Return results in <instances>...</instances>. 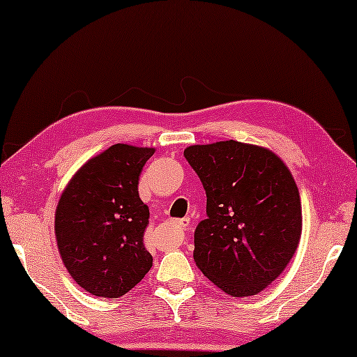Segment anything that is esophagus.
I'll use <instances>...</instances> for the list:
<instances>
[{
  "label": "esophagus",
  "mask_w": 357,
  "mask_h": 357,
  "mask_svg": "<svg viewBox=\"0 0 357 357\" xmlns=\"http://www.w3.org/2000/svg\"><path fill=\"white\" fill-rule=\"evenodd\" d=\"M174 224H175V227L182 229V231H187V229L190 227V221H188V219H182V221H175Z\"/></svg>",
  "instance_id": "34e87169"
}]
</instances>
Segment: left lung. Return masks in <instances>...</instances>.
<instances>
[{
	"instance_id": "8db88e82",
	"label": "left lung",
	"mask_w": 357,
	"mask_h": 357,
	"mask_svg": "<svg viewBox=\"0 0 357 357\" xmlns=\"http://www.w3.org/2000/svg\"><path fill=\"white\" fill-rule=\"evenodd\" d=\"M183 155L206 192L195 263L229 296L258 294L299 247L302 206L291 170L273 151L234 139L188 146Z\"/></svg>"
}]
</instances>
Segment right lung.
Listing matches in <instances>:
<instances>
[{
  "instance_id": "1",
  "label": "right lung",
  "mask_w": 357,
  "mask_h": 357,
  "mask_svg": "<svg viewBox=\"0 0 357 357\" xmlns=\"http://www.w3.org/2000/svg\"><path fill=\"white\" fill-rule=\"evenodd\" d=\"M154 151L110 146L77 169L58 199V252L73 280L92 296H125L153 266L143 243L149 209L138 180Z\"/></svg>"
}]
</instances>
